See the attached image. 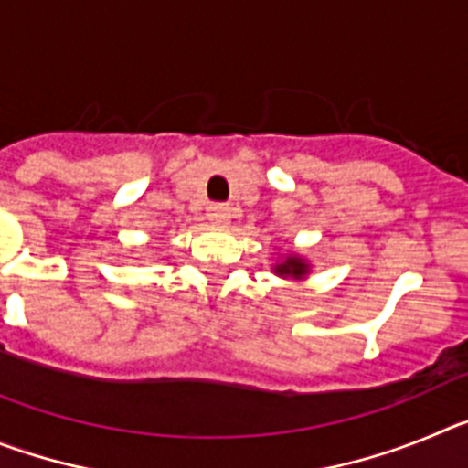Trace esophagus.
Here are the masks:
<instances>
[{"instance_id": "1", "label": "esophagus", "mask_w": 468, "mask_h": 468, "mask_svg": "<svg viewBox=\"0 0 468 468\" xmlns=\"http://www.w3.org/2000/svg\"><path fill=\"white\" fill-rule=\"evenodd\" d=\"M208 220L213 222V225H218V227L229 225V220H231V208H229V206H225V204H213V206H208Z\"/></svg>"}]
</instances>
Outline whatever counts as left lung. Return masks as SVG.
<instances>
[{
	"label": "left lung",
	"instance_id": "8db88e82",
	"mask_svg": "<svg viewBox=\"0 0 468 468\" xmlns=\"http://www.w3.org/2000/svg\"><path fill=\"white\" fill-rule=\"evenodd\" d=\"M271 271L285 281L288 279L304 281L309 274H312V262H309L302 253H292V250H288V253H279L276 262L271 264Z\"/></svg>",
	"mask_w": 468,
	"mask_h": 468
}]
</instances>
